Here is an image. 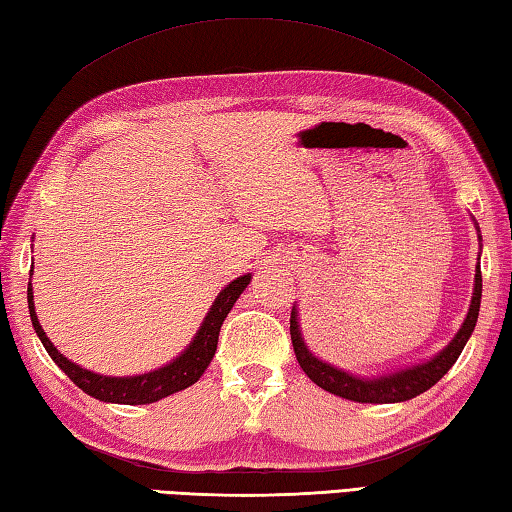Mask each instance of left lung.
<instances>
[{"instance_id": "8db88e82", "label": "left lung", "mask_w": 512, "mask_h": 512, "mask_svg": "<svg viewBox=\"0 0 512 512\" xmlns=\"http://www.w3.org/2000/svg\"><path fill=\"white\" fill-rule=\"evenodd\" d=\"M472 222L474 227H477V238L481 247L479 224L474 218ZM479 308H481V265H477V274H474L470 310L463 319L459 333L450 339V344H447L443 351H438L434 357H429L427 362L411 364V366H405V369L380 373V375H355L351 371L339 369L335 364H328L326 360H321V357L312 353L301 333L297 303L292 306V315H290V335H292L294 355H297L303 373H306L317 387L353 402L389 405V402H405L420 396V393L432 389L434 384L452 369L454 362L459 360L465 344H468L474 326H477Z\"/></svg>"}]
</instances>
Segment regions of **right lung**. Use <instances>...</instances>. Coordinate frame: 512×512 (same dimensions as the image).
I'll list each match as a JSON object with an SVG mask.
<instances>
[{
    "instance_id": "obj_1",
    "label": "right lung",
    "mask_w": 512,
    "mask_h": 512,
    "mask_svg": "<svg viewBox=\"0 0 512 512\" xmlns=\"http://www.w3.org/2000/svg\"><path fill=\"white\" fill-rule=\"evenodd\" d=\"M33 274V270H31ZM251 281V274H242L236 281H231L218 297H215L213 306L206 312L202 326L197 328L195 337L191 339L182 353L168 364L159 366L155 371L141 373V375H123V378H114V375H101L85 369L76 362L67 360L56 346L51 344V339L44 333L38 315H35V303H33V285L29 283V315L33 330L38 333L42 346L47 348V353L53 362H56L67 378L76 384L78 389H83L87 396H92L101 402H114V405H150L161 398L173 396V393L191 387L202 378V373L209 369V364L218 348V335L222 328V321L227 319L233 303Z\"/></svg>"
}]
</instances>
